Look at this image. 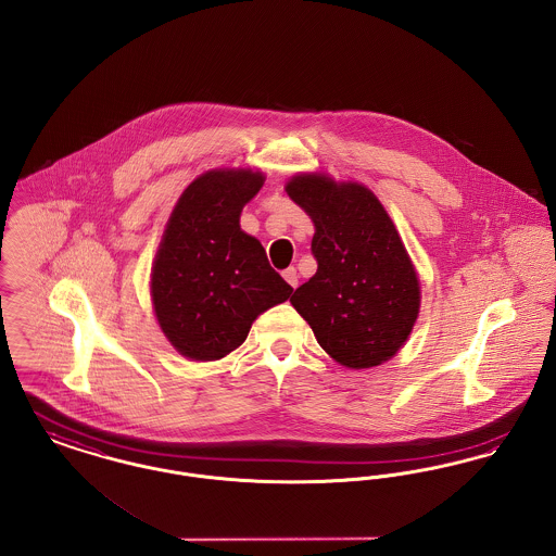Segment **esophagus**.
Wrapping results in <instances>:
<instances>
[{"mask_svg":"<svg viewBox=\"0 0 556 556\" xmlns=\"http://www.w3.org/2000/svg\"><path fill=\"white\" fill-rule=\"evenodd\" d=\"M282 276H285V280L291 285L292 289H296V285H299V274H296V269H294V267L285 269V271H282Z\"/></svg>","mask_w":556,"mask_h":556,"instance_id":"esophagus-1","label":"esophagus"}]
</instances>
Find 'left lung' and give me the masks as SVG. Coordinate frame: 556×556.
<instances>
[{"mask_svg":"<svg viewBox=\"0 0 556 556\" xmlns=\"http://www.w3.org/2000/svg\"><path fill=\"white\" fill-rule=\"evenodd\" d=\"M287 194L314 222L318 271L291 296L321 350L348 368L391 359L412 332L420 285L379 199L357 181L299 174Z\"/></svg>","mask_w":556,"mask_h":556,"instance_id":"left-lung-1","label":"left lung"}]
</instances>
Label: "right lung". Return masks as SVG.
Masks as SVG:
<instances>
[{"mask_svg":"<svg viewBox=\"0 0 556 556\" xmlns=\"http://www.w3.org/2000/svg\"><path fill=\"white\" fill-rule=\"evenodd\" d=\"M264 181L253 169H213L172 211L150 294L161 330L188 359H222L244 343L260 314L291 296L262 242L240 230L242 206Z\"/></svg>","mask_w":556,"mask_h":556,"instance_id":"1","label":"right lung"}]
</instances>
